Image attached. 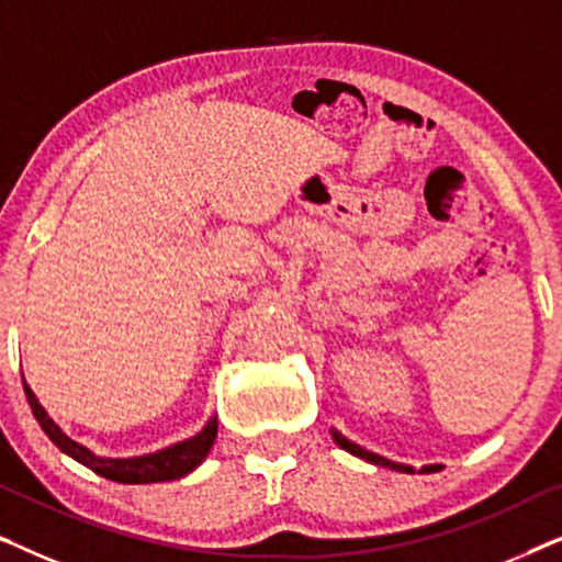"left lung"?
Listing matches in <instances>:
<instances>
[{
    "mask_svg": "<svg viewBox=\"0 0 562 562\" xmlns=\"http://www.w3.org/2000/svg\"><path fill=\"white\" fill-rule=\"evenodd\" d=\"M333 437H335L337 445H340L342 450H348V452H352V456H358V458L368 460V463H373V465H386V468H394V471H402V473H414V468H412V465L391 463V460L381 458V456H375V452H368V450H363V448H360V445H356V442L345 440V437H342L340 432H333ZM437 468H440V465H425V468H422V473H435Z\"/></svg>",
    "mask_w": 562,
    "mask_h": 562,
    "instance_id": "1",
    "label": "left lung"
}]
</instances>
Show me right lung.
<instances>
[{
    "mask_svg": "<svg viewBox=\"0 0 562 562\" xmlns=\"http://www.w3.org/2000/svg\"><path fill=\"white\" fill-rule=\"evenodd\" d=\"M25 396H27L30 409L35 414V419L41 422L43 432L56 442V448H60L66 456L79 460V463H83L87 468H91L94 473L117 483H160V481L181 479V475L191 473L199 463H202L206 452L212 450L214 437H217V417H212L206 422L202 432L191 437V440L176 442L166 450L150 452V456H140V458H99L91 450L83 448V445L74 442L66 432H60V427L48 417V412L43 409L27 383H25Z\"/></svg>",
    "mask_w": 562,
    "mask_h": 562,
    "instance_id": "add662e5",
    "label": "right lung"
}]
</instances>
